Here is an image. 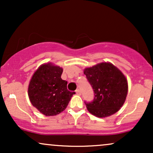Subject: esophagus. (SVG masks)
Returning <instances> with one entry per match:
<instances>
[{
  "instance_id": "esophagus-1",
  "label": "esophagus",
  "mask_w": 153,
  "mask_h": 153,
  "mask_svg": "<svg viewBox=\"0 0 153 153\" xmlns=\"http://www.w3.org/2000/svg\"><path fill=\"white\" fill-rule=\"evenodd\" d=\"M75 92H76V94H78V95H80V94H81V93H80V89H77V90L75 91Z\"/></svg>"
}]
</instances>
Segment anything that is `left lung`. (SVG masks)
<instances>
[{
    "mask_svg": "<svg viewBox=\"0 0 153 153\" xmlns=\"http://www.w3.org/2000/svg\"><path fill=\"white\" fill-rule=\"evenodd\" d=\"M84 74L94 92V100L85 101L88 111L101 118L118 111L128 91L127 80L122 72L111 63L102 62L85 68Z\"/></svg>",
    "mask_w": 153,
    "mask_h": 153,
    "instance_id": "obj_1",
    "label": "left lung"
}]
</instances>
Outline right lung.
<instances>
[{"instance_id": "obj_1", "label": "right lung", "mask_w": 153, "mask_h": 153, "mask_svg": "<svg viewBox=\"0 0 153 153\" xmlns=\"http://www.w3.org/2000/svg\"><path fill=\"white\" fill-rule=\"evenodd\" d=\"M62 71L59 66L47 63L40 66L31 79L28 88L29 99L44 115L59 114L75 94L67 88L68 82L61 78Z\"/></svg>"}]
</instances>
